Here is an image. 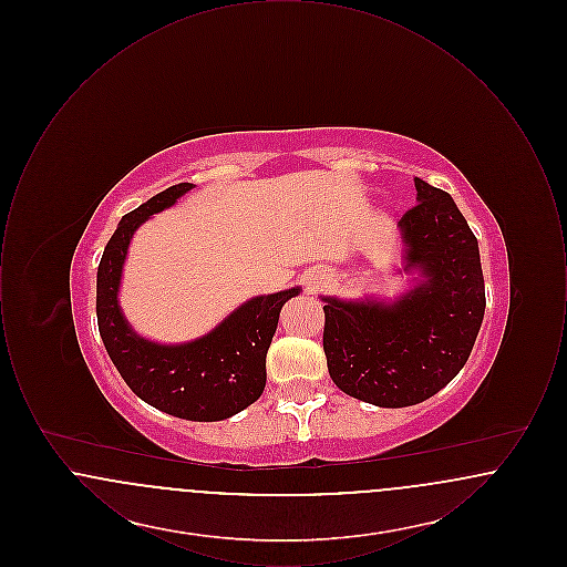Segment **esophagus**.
<instances>
[{
	"label": "esophagus",
	"instance_id": "esophagus-1",
	"mask_svg": "<svg viewBox=\"0 0 567 567\" xmlns=\"http://www.w3.org/2000/svg\"><path fill=\"white\" fill-rule=\"evenodd\" d=\"M323 282V278H321V276H317V278H312V280L308 282V289H310V291H317V289H319Z\"/></svg>",
	"mask_w": 567,
	"mask_h": 567
}]
</instances>
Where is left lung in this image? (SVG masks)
Returning <instances> with one entry per match:
<instances>
[{"mask_svg": "<svg viewBox=\"0 0 567 567\" xmlns=\"http://www.w3.org/2000/svg\"><path fill=\"white\" fill-rule=\"evenodd\" d=\"M416 206L398 223L404 271L393 301L323 297V351L340 391L380 408L430 400L465 365L485 317L478 240L446 190L414 178Z\"/></svg>", "mask_w": 567, "mask_h": 567, "instance_id": "left-lung-1", "label": "left lung"}]
</instances>
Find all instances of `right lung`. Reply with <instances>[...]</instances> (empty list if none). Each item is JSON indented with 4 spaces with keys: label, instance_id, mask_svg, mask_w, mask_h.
<instances>
[{
    "label": "right lung",
    "instance_id": "1",
    "mask_svg": "<svg viewBox=\"0 0 567 567\" xmlns=\"http://www.w3.org/2000/svg\"><path fill=\"white\" fill-rule=\"evenodd\" d=\"M195 185L157 193L123 216L97 268V324L118 374L140 400L187 421H223L257 402L266 389V354L282 306L299 287L257 296L238 306L215 329L185 344H157L137 336L118 306L123 264L135 229L174 206Z\"/></svg>",
    "mask_w": 567,
    "mask_h": 567
}]
</instances>
